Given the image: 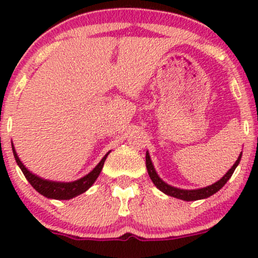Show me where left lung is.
<instances>
[{
  "mask_svg": "<svg viewBox=\"0 0 258 258\" xmlns=\"http://www.w3.org/2000/svg\"><path fill=\"white\" fill-rule=\"evenodd\" d=\"M240 159H241V154L239 155V158L235 161V164L233 165V167L230 168V170L228 171V172L224 174V176L222 177L220 180H218V182H216L215 184L206 186V188L195 189V190H183V189L174 188V186H171V185L166 184L165 182H162V180L160 179V177L156 174L155 170H154L152 160H150V156L148 153L146 155V165H147V170H148V173H149L150 179L153 180L154 184L158 186L162 193L170 195V197L177 198V199H182L185 201H194V200L205 199V198H209V197H211V195H214L215 193H217L222 186L226 184L227 180L232 177V174L234 173V171H235L236 166H238L239 162H240Z\"/></svg>",
  "mask_w": 258,
  "mask_h": 258,
  "instance_id": "1",
  "label": "left lung"
}]
</instances>
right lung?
<instances>
[{
  "label": "right lung",
  "instance_id": "right-lung-1",
  "mask_svg": "<svg viewBox=\"0 0 258 258\" xmlns=\"http://www.w3.org/2000/svg\"><path fill=\"white\" fill-rule=\"evenodd\" d=\"M12 149H13L14 158H16L18 166L20 167L22 172L24 173L25 178L29 180V183L36 189L38 193L42 194L43 197L51 198V199H57V200L72 199V198L76 197V195L85 193V191L87 190L92 184H93L94 180L98 178L100 171H102L103 168V165H104L106 156H108V154H106L104 158L100 160L99 164L97 165V166L87 174V176L82 177V178L75 180V182L60 183V182H52V180L42 179L40 178V177L32 174L30 171L26 170V167L22 164V161H20L19 158H18L16 150H14L13 144H12Z\"/></svg>",
  "mask_w": 258,
  "mask_h": 258
}]
</instances>
